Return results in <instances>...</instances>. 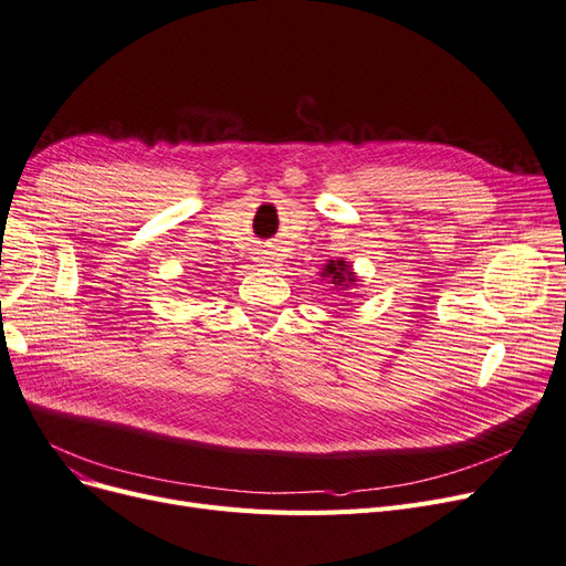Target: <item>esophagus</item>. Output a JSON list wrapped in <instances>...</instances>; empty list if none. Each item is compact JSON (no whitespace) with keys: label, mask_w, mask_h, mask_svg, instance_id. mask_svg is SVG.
I'll return each instance as SVG.
<instances>
[{"label":"esophagus","mask_w":566,"mask_h":566,"mask_svg":"<svg viewBox=\"0 0 566 566\" xmlns=\"http://www.w3.org/2000/svg\"><path fill=\"white\" fill-rule=\"evenodd\" d=\"M273 254H270V252H265V250H259V252H254V263L259 265V268H270V265H273Z\"/></svg>","instance_id":"esophagus-1"}]
</instances>
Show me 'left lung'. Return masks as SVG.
Returning a JSON list of instances; mask_svg holds the SVG:
<instances>
[{"label":"left lung","mask_w":566,"mask_h":566,"mask_svg":"<svg viewBox=\"0 0 566 566\" xmlns=\"http://www.w3.org/2000/svg\"><path fill=\"white\" fill-rule=\"evenodd\" d=\"M322 277H324V280H331V284H335L337 289H349V286H354V284L358 282L356 275L352 273V265H349L347 261H342V259L328 261V263L324 265Z\"/></svg>","instance_id":"1"}]
</instances>
